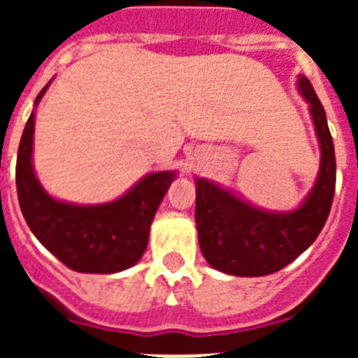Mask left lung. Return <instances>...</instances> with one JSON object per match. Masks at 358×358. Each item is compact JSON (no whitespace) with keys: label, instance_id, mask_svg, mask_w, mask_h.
Returning <instances> with one entry per match:
<instances>
[{"label":"left lung","instance_id":"1","mask_svg":"<svg viewBox=\"0 0 358 358\" xmlns=\"http://www.w3.org/2000/svg\"><path fill=\"white\" fill-rule=\"evenodd\" d=\"M299 89L322 146V169L303 206L292 213H269L250 206L219 185L196 180L195 221L208 264L236 277H264L280 271L314 243L327 221L336 185V157L327 117L314 87L299 78Z\"/></svg>","mask_w":358,"mask_h":358}]
</instances>
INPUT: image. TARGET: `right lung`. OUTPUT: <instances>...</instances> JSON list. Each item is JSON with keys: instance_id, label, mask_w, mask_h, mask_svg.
Wrapping results in <instances>:
<instances>
[{"instance_id": "obj_1", "label": "right lung", "mask_w": 358, "mask_h": 358, "mask_svg": "<svg viewBox=\"0 0 358 358\" xmlns=\"http://www.w3.org/2000/svg\"><path fill=\"white\" fill-rule=\"evenodd\" d=\"M42 89L35 103L42 98ZM35 115L25 124L16 159L20 210L31 232L64 266L80 273H117L139 262L148 243L152 219L174 173L143 178L119 201L100 206L59 202L42 189L31 165Z\"/></svg>"}]
</instances>
